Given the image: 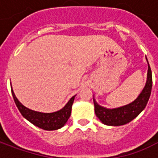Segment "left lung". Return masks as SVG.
<instances>
[{
	"mask_svg": "<svg viewBox=\"0 0 158 158\" xmlns=\"http://www.w3.org/2000/svg\"><path fill=\"white\" fill-rule=\"evenodd\" d=\"M152 87V75L148 62L147 81L145 88L143 89L142 92L139 94V96L137 97V99L126 106H121L118 108H114V109H107L106 107L101 106L96 103L94 99L93 101H94L95 113L96 117L106 125L120 126L128 123L130 121H132L134 118H135L146 107L151 96Z\"/></svg>",
	"mask_w": 158,
	"mask_h": 158,
	"instance_id": "1",
	"label": "left lung"
}]
</instances>
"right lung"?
Returning <instances> with one entry per match:
<instances>
[{
  "instance_id": "add662e5",
  "label": "right lung",
  "mask_w": 158,
  "mask_h": 158,
  "mask_svg": "<svg viewBox=\"0 0 158 158\" xmlns=\"http://www.w3.org/2000/svg\"><path fill=\"white\" fill-rule=\"evenodd\" d=\"M12 94L16 103V106L19 108V112L21 113L23 117H24L34 125L45 130H56L64 126L71 115L72 105L75 97V96H73L62 109L52 113H44L30 110L22 105L19 102V100L17 99L12 89Z\"/></svg>"
}]
</instances>
